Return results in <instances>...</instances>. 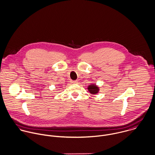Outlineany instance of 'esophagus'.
Segmentation results:
<instances>
[{"label":"esophagus","instance_id":"1","mask_svg":"<svg viewBox=\"0 0 155 155\" xmlns=\"http://www.w3.org/2000/svg\"><path fill=\"white\" fill-rule=\"evenodd\" d=\"M71 83H73V84H77L78 83V81H72Z\"/></svg>","mask_w":155,"mask_h":155}]
</instances>
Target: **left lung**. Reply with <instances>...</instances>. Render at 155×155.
<instances>
[{
    "label": "left lung",
    "instance_id": "obj_1",
    "mask_svg": "<svg viewBox=\"0 0 155 155\" xmlns=\"http://www.w3.org/2000/svg\"><path fill=\"white\" fill-rule=\"evenodd\" d=\"M88 91L92 94H96L99 93V88L94 85V84H91L88 87Z\"/></svg>",
    "mask_w": 155,
    "mask_h": 155
}]
</instances>
